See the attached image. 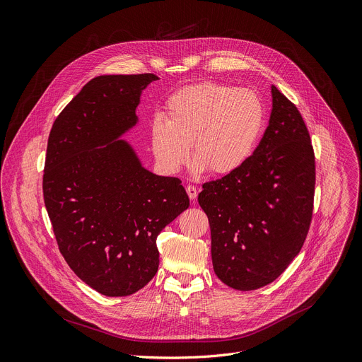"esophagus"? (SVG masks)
I'll return each instance as SVG.
<instances>
[{"instance_id": "34e87169", "label": "esophagus", "mask_w": 362, "mask_h": 362, "mask_svg": "<svg viewBox=\"0 0 362 362\" xmlns=\"http://www.w3.org/2000/svg\"><path fill=\"white\" fill-rule=\"evenodd\" d=\"M187 194L189 197V199H195L197 195H198V189L194 187V185H187Z\"/></svg>"}]
</instances>
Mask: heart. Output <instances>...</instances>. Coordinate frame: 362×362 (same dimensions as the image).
<instances>
[{"label": "heart", "instance_id": "1", "mask_svg": "<svg viewBox=\"0 0 362 362\" xmlns=\"http://www.w3.org/2000/svg\"><path fill=\"white\" fill-rule=\"evenodd\" d=\"M265 124L261 98L250 88L197 83L174 91L164 118L151 122V150L168 173L188 161V146L198 173L230 175L252 157Z\"/></svg>", "mask_w": 362, "mask_h": 362}]
</instances>
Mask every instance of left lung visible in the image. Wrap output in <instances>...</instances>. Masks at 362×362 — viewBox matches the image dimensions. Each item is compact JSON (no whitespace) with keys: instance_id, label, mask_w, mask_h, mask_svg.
I'll use <instances>...</instances> for the list:
<instances>
[{"instance_id":"left-lung-1","label":"left lung","mask_w":362,"mask_h":362,"mask_svg":"<svg viewBox=\"0 0 362 362\" xmlns=\"http://www.w3.org/2000/svg\"><path fill=\"white\" fill-rule=\"evenodd\" d=\"M272 111L248 163L202 184L198 202L211 228L214 271L252 291L276 279L301 251L313 220L315 157L296 107L271 87Z\"/></svg>"}]
</instances>
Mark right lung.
Wrapping results in <instances>:
<instances>
[{"label": "right lung", "mask_w": 362, "mask_h": 362, "mask_svg": "<svg viewBox=\"0 0 362 362\" xmlns=\"http://www.w3.org/2000/svg\"><path fill=\"white\" fill-rule=\"evenodd\" d=\"M154 74L100 76L52 124L42 177L44 202L64 259L93 290L127 297L157 274L158 234L189 206L175 177L146 170L118 139L138 118Z\"/></svg>", "instance_id": "add662e5"}]
</instances>
